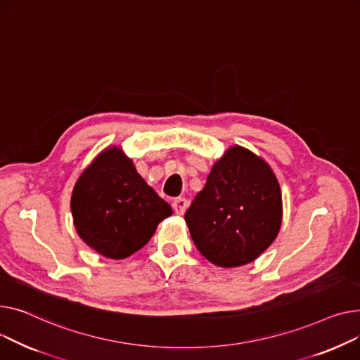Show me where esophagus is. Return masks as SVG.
<instances>
[{
  "mask_svg": "<svg viewBox=\"0 0 360 360\" xmlns=\"http://www.w3.org/2000/svg\"><path fill=\"white\" fill-rule=\"evenodd\" d=\"M187 207H188V200L184 198H179L173 202V209L177 215H184Z\"/></svg>",
  "mask_w": 360,
  "mask_h": 360,
  "instance_id": "1",
  "label": "esophagus"
}]
</instances>
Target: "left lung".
Returning <instances> with one entry per match:
<instances>
[{
	"mask_svg": "<svg viewBox=\"0 0 360 360\" xmlns=\"http://www.w3.org/2000/svg\"><path fill=\"white\" fill-rule=\"evenodd\" d=\"M282 215L281 186L270 165L234 145L212 165L184 219L200 255L231 269L255 262L270 247Z\"/></svg>",
	"mask_w": 360,
	"mask_h": 360,
	"instance_id": "left-lung-1",
	"label": "left lung"
}]
</instances>
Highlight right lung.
Listing matches in <instances>:
<instances>
[{
  "instance_id": "right-lung-1",
  "label": "right lung",
  "mask_w": 360,
  "mask_h": 360,
  "mask_svg": "<svg viewBox=\"0 0 360 360\" xmlns=\"http://www.w3.org/2000/svg\"><path fill=\"white\" fill-rule=\"evenodd\" d=\"M71 212L84 243L104 257L122 260L150 241L173 209L146 184L120 146H108L77 179Z\"/></svg>"
}]
</instances>
